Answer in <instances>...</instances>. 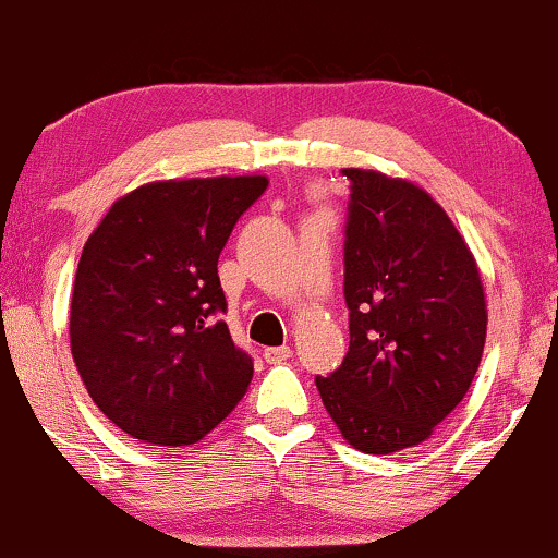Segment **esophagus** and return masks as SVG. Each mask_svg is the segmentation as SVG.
Returning <instances> with one entry per match:
<instances>
[{
    "instance_id": "esophagus-1",
    "label": "esophagus",
    "mask_w": 558,
    "mask_h": 558,
    "mask_svg": "<svg viewBox=\"0 0 558 558\" xmlns=\"http://www.w3.org/2000/svg\"><path fill=\"white\" fill-rule=\"evenodd\" d=\"M291 356H293L291 345H270V349H265V360L270 364H280V362L291 360Z\"/></svg>"
}]
</instances>
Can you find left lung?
I'll return each instance as SVG.
<instances>
[{
	"label": "left lung",
	"mask_w": 558,
	"mask_h": 558,
	"mask_svg": "<svg viewBox=\"0 0 558 558\" xmlns=\"http://www.w3.org/2000/svg\"><path fill=\"white\" fill-rule=\"evenodd\" d=\"M349 354L317 377L345 444L364 453L420 446L472 386L488 306L477 262L420 185L345 168Z\"/></svg>",
	"instance_id": "8db88e82"
}]
</instances>
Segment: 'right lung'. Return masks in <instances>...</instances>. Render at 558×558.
<instances>
[{"mask_svg":"<svg viewBox=\"0 0 558 558\" xmlns=\"http://www.w3.org/2000/svg\"><path fill=\"white\" fill-rule=\"evenodd\" d=\"M265 175L155 181L112 204L83 246L70 351L120 430L191 446L239 407L254 364L230 338L217 259Z\"/></svg>","mask_w":558,"mask_h":558,"instance_id":"1","label":"right lung"}]
</instances>
